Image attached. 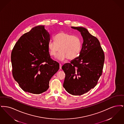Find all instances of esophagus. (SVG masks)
<instances>
[{"label":"esophagus","instance_id":"1","mask_svg":"<svg viewBox=\"0 0 124 124\" xmlns=\"http://www.w3.org/2000/svg\"><path fill=\"white\" fill-rule=\"evenodd\" d=\"M61 68H62V65H61V64H59V69H61Z\"/></svg>","mask_w":124,"mask_h":124}]
</instances>
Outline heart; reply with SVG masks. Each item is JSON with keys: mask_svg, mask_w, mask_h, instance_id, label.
Wrapping results in <instances>:
<instances>
[{"mask_svg": "<svg viewBox=\"0 0 124 124\" xmlns=\"http://www.w3.org/2000/svg\"><path fill=\"white\" fill-rule=\"evenodd\" d=\"M54 42L48 44V50L51 56H55L59 61L66 59L72 60L79 56L81 50V42L78 37L65 32H60L54 37Z\"/></svg>", "mask_w": 124, "mask_h": 124, "instance_id": "b5f03b06", "label": "heart"}]
</instances>
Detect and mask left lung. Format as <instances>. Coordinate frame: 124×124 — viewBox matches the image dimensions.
Here are the masks:
<instances>
[{
	"instance_id": "left-lung-1",
	"label": "left lung",
	"mask_w": 124,
	"mask_h": 124,
	"mask_svg": "<svg viewBox=\"0 0 124 124\" xmlns=\"http://www.w3.org/2000/svg\"><path fill=\"white\" fill-rule=\"evenodd\" d=\"M83 39L78 57L62 67L65 74L63 87L70 94L81 95L93 88L102 74L105 55L97 38L82 27H71Z\"/></svg>"
}]
</instances>
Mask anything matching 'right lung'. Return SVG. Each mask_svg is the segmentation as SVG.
Listing matches in <instances>:
<instances>
[{
	"label": "right lung",
	"mask_w": 124,
	"mask_h": 124,
	"mask_svg": "<svg viewBox=\"0 0 124 124\" xmlns=\"http://www.w3.org/2000/svg\"><path fill=\"white\" fill-rule=\"evenodd\" d=\"M50 41L45 26L38 25L22 36L14 46L13 76L25 92L39 94L46 91L51 78L59 69V64L51 58Z\"/></svg>",
	"instance_id": "obj_1"
}]
</instances>
